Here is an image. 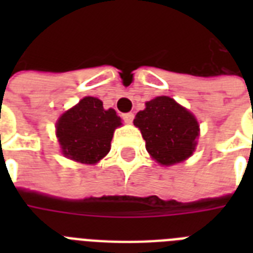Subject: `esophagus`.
Listing matches in <instances>:
<instances>
[{
  "label": "esophagus",
  "instance_id": "obj_1",
  "mask_svg": "<svg viewBox=\"0 0 253 253\" xmlns=\"http://www.w3.org/2000/svg\"><path fill=\"white\" fill-rule=\"evenodd\" d=\"M134 117L135 115L132 114V113H126V114L122 115L123 121L126 123H132V121H134Z\"/></svg>",
  "mask_w": 253,
  "mask_h": 253
}]
</instances>
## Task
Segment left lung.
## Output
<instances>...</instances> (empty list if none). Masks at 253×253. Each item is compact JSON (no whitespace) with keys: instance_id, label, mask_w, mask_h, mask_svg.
I'll list each match as a JSON object with an SVG mask.
<instances>
[{"instance_id":"obj_1","label":"left lung","mask_w":253,"mask_h":253,"mask_svg":"<svg viewBox=\"0 0 253 253\" xmlns=\"http://www.w3.org/2000/svg\"><path fill=\"white\" fill-rule=\"evenodd\" d=\"M134 125L146 140L148 154L162 166L184 162L196 150L200 125L188 109L170 97L160 95L146 102Z\"/></svg>"}]
</instances>
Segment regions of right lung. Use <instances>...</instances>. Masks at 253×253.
I'll return each mask as SVG.
<instances>
[{
	"label": "right lung",
	"mask_w": 253,
	"mask_h": 253,
	"mask_svg": "<svg viewBox=\"0 0 253 253\" xmlns=\"http://www.w3.org/2000/svg\"><path fill=\"white\" fill-rule=\"evenodd\" d=\"M121 125L114 109L106 110L101 99L84 97L57 121L61 152L77 163L95 164L109 154L115 128Z\"/></svg>",
	"instance_id": "right-lung-1"
}]
</instances>
